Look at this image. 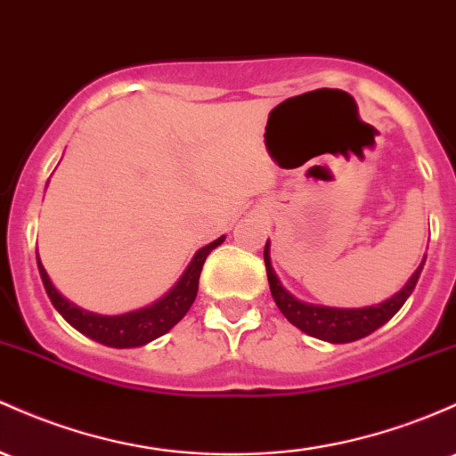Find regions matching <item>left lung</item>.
I'll return each instance as SVG.
<instances>
[{"label": "left lung", "mask_w": 456, "mask_h": 456, "mask_svg": "<svg viewBox=\"0 0 456 456\" xmlns=\"http://www.w3.org/2000/svg\"><path fill=\"white\" fill-rule=\"evenodd\" d=\"M427 259V257H424ZM424 259L419 264V268L415 270L413 277L409 279L407 285L400 289L398 294H394L387 301L379 305H370V307L362 309H335V307H322V305H307L297 301L288 289L283 288L281 281L274 274L273 264H270V244L266 242L264 247V262H266V274L270 283V292H273L274 303L281 309V314L297 329H301L312 338L324 339V342L331 344H346L354 342V339H362L377 331L379 327H383L394 314L403 307L404 301L411 297L415 283H418L419 273H422Z\"/></svg>", "instance_id": "8db88e82"}]
</instances>
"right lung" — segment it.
<instances>
[{
	"label": "right lung",
	"instance_id": "1",
	"mask_svg": "<svg viewBox=\"0 0 456 456\" xmlns=\"http://www.w3.org/2000/svg\"><path fill=\"white\" fill-rule=\"evenodd\" d=\"M223 240L224 236H220L218 240H214V242H209L208 247H203L201 251H197L192 262H190V266L186 268V273L182 274V279L175 283V288L167 294V297H162L159 301L149 305V307L121 314V316H99V314H90L75 307V305L69 303L67 298L60 297L58 289L53 288L52 281H49L41 259L37 257V262L49 301L53 303V307L58 309L60 316L67 320L71 327L77 329L79 333L88 335L94 342L106 344V346L134 348L142 346V344L151 342V339L159 338V335L168 333L179 320L186 316L190 305L197 298L199 277H201L205 257H208L218 244H223Z\"/></svg>",
	"mask_w": 456,
	"mask_h": 456
}]
</instances>
